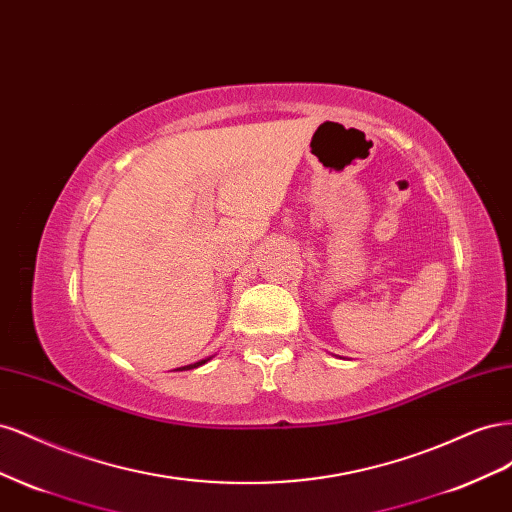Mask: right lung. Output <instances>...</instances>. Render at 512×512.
<instances>
[{"mask_svg": "<svg viewBox=\"0 0 512 512\" xmlns=\"http://www.w3.org/2000/svg\"><path fill=\"white\" fill-rule=\"evenodd\" d=\"M209 359H205V361H198V363H194V365H185V367H179V371H185V369H194V367H200V365H205Z\"/></svg>", "mask_w": 512, "mask_h": 512, "instance_id": "add662e5", "label": "right lung"}]
</instances>
